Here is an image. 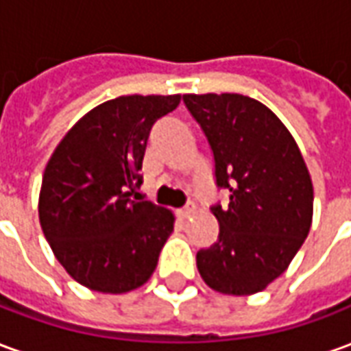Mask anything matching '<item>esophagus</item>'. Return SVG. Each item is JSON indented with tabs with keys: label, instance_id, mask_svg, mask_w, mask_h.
I'll return each instance as SVG.
<instances>
[{
	"label": "esophagus",
	"instance_id": "obj_1",
	"mask_svg": "<svg viewBox=\"0 0 351 351\" xmlns=\"http://www.w3.org/2000/svg\"><path fill=\"white\" fill-rule=\"evenodd\" d=\"M193 210H195V206H193V203H190V205H186L184 208H178L176 214H178V218L186 220V218H190L191 214H193Z\"/></svg>",
	"mask_w": 351,
	"mask_h": 351
}]
</instances>
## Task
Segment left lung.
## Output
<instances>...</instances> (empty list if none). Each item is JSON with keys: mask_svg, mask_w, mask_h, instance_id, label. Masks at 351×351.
Wrapping results in <instances>:
<instances>
[{"mask_svg": "<svg viewBox=\"0 0 351 351\" xmlns=\"http://www.w3.org/2000/svg\"><path fill=\"white\" fill-rule=\"evenodd\" d=\"M184 103L214 154L216 186L226 206L210 210L218 241L197 252L208 287L254 295L276 280L308 237L314 188L299 146L263 103L241 93H186Z\"/></svg>", "mask_w": 351, "mask_h": 351, "instance_id": "obj_1", "label": "left lung"}]
</instances>
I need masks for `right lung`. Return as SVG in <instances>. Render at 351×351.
<instances>
[{
	"mask_svg": "<svg viewBox=\"0 0 351 351\" xmlns=\"http://www.w3.org/2000/svg\"><path fill=\"white\" fill-rule=\"evenodd\" d=\"M180 95L105 101L65 133L50 156L39 221L69 276L101 293H128L152 276L173 233L169 208L131 197L141 186L146 141Z\"/></svg>",
	"mask_w": 351,
	"mask_h": 351,
	"instance_id": "1",
	"label": "right lung"
}]
</instances>
